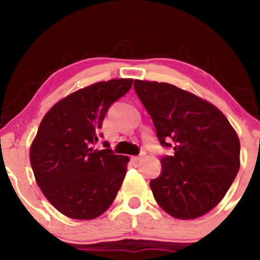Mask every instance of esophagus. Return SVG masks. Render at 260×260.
Segmentation results:
<instances>
[{
    "mask_svg": "<svg viewBox=\"0 0 260 260\" xmlns=\"http://www.w3.org/2000/svg\"><path fill=\"white\" fill-rule=\"evenodd\" d=\"M131 158H132L133 162H138L141 158H142V156H132Z\"/></svg>",
    "mask_w": 260,
    "mask_h": 260,
    "instance_id": "esophagus-1",
    "label": "esophagus"
}]
</instances>
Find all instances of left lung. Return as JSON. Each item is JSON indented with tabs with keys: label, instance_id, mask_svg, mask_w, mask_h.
Instances as JSON below:
<instances>
[{
	"label": "left lung",
	"instance_id": "8db88e82",
	"mask_svg": "<svg viewBox=\"0 0 260 260\" xmlns=\"http://www.w3.org/2000/svg\"><path fill=\"white\" fill-rule=\"evenodd\" d=\"M162 146L161 175L151 180L154 200L172 217L191 220L212 210L240 167V142L228 118L214 104L169 83L135 80Z\"/></svg>",
	"mask_w": 260,
	"mask_h": 260
}]
</instances>
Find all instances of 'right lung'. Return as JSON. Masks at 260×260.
<instances>
[{
    "mask_svg": "<svg viewBox=\"0 0 260 260\" xmlns=\"http://www.w3.org/2000/svg\"><path fill=\"white\" fill-rule=\"evenodd\" d=\"M133 79L98 81L62 98L44 115L30 147L35 180L62 215L91 220L108 210L125 177L128 156L95 149L112 103Z\"/></svg>",
    "mask_w": 260,
    "mask_h": 260,
    "instance_id": "1",
    "label": "right lung"
}]
</instances>
